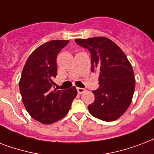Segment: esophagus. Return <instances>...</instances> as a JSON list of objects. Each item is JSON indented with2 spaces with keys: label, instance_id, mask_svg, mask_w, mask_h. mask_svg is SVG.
Returning a JSON list of instances; mask_svg holds the SVG:
<instances>
[{
  "label": "esophagus",
  "instance_id": "1",
  "mask_svg": "<svg viewBox=\"0 0 154 154\" xmlns=\"http://www.w3.org/2000/svg\"><path fill=\"white\" fill-rule=\"evenodd\" d=\"M85 89L84 88H77V91H78L79 94H82L83 92H85Z\"/></svg>",
  "mask_w": 154,
  "mask_h": 154
}]
</instances>
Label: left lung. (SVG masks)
<instances>
[{
	"instance_id": "8db88e82",
	"label": "left lung",
	"mask_w": 154,
	"mask_h": 154,
	"mask_svg": "<svg viewBox=\"0 0 154 154\" xmlns=\"http://www.w3.org/2000/svg\"><path fill=\"white\" fill-rule=\"evenodd\" d=\"M90 51L91 71L99 74L100 88L92 92L95 100L88 105L91 115L104 121H113L125 112L135 89L132 65L125 54L108 38L75 39Z\"/></svg>"
}]
</instances>
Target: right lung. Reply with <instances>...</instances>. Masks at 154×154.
I'll list each match as a JSON object with an SVG mask.
<instances>
[{
    "instance_id": "obj_1",
    "label": "right lung",
    "mask_w": 154,
    "mask_h": 154,
    "mask_svg": "<svg viewBox=\"0 0 154 154\" xmlns=\"http://www.w3.org/2000/svg\"><path fill=\"white\" fill-rule=\"evenodd\" d=\"M68 40H53L38 47L24 66L19 89L25 108L34 120L50 125L67 114L77 90H58L53 85L57 75L56 58Z\"/></svg>"
}]
</instances>
